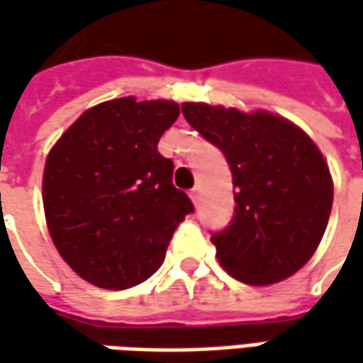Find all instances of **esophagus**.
<instances>
[{"instance_id":"34e87169","label":"esophagus","mask_w":363,"mask_h":363,"mask_svg":"<svg viewBox=\"0 0 363 363\" xmlns=\"http://www.w3.org/2000/svg\"><path fill=\"white\" fill-rule=\"evenodd\" d=\"M200 198H202V189H200V186H196V188L189 189V200L194 203L200 202Z\"/></svg>"}]
</instances>
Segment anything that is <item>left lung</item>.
<instances>
[{"label":"left lung","mask_w":363,"mask_h":363,"mask_svg":"<svg viewBox=\"0 0 363 363\" xmlns=\"http://www.w3.org/2000/svg\"><path fill=\"white\" fill-rule=\"evenodd\" d=\"M188 123L230 165L234 218L212 236L218 262L246 285H274L313 257L328 228L333 179L315 141L281 115L184 103Z\"/></svg>","instance_id":"left-lung-1"}]
</instances>
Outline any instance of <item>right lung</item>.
I'll return each mask as SVG.
<instances>
[{"label": "right lung", "mask_w": 363, "mask_h": 363, "mask_svg": "<svg viewBox=\"0 0 363 363\" xmlns=\"http://www.w3.org/2000/svg\"><path fill=\"white\" fill-rule=\"evenodd\" d=\"M174 101L123 96L84 111L50 149L42 202L50 238L80 279L121 291L160 269L194 206L157 151Z\"/></svg>", "instance_id": "1"}]
</instances>
